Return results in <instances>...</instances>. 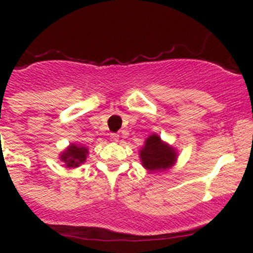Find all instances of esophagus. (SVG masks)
Here are the masks:
<instances>
[{
  "label": "esophagus",
  "mask_w": 253,
  "mask_h": 253,
  "mask_svg": "<svg viewBox=\"0 0 253 253\" xmlns=\"http://www.w3.org/2000/svg\"><path fill=\"white\" fill-rule=\"evenodd\" d=\"M110 139H112L113 141H118L119 140V134H118V133H112V134H110Z\"/></svg>",
  "instance_id": "34e87169"
}]
</instances>
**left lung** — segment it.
I'll return each instance as SVG.
<instances>
[{"mask_svg": "<svg viewBox=\"0 0 253 253\" xmlns=\"http://www.w3.org/2000/svg\"><path fill=\"white\" fill-rule=\"evenodd\" d=\"M143 165L150 171H161L170 168L176 161V152L172 147L161 140L158 135L152 134L145 141L140 151Z\"/></svg>", "mask_w": 253, "mask_h": 253, "instance_id": "1", "label": "left lung"}]
</instances>
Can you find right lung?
I'll return each instance as SVG.
<instances>
[{
	"label": "right lung",
	"mask_w": 253,
	"mask_h": 253,
	"mask_svg": "<svg viewBox=\"0 0 253 253\" xmlns=\"http://www.w3.org/2000/svg\"><path fill=\"white\" fill-rule=\"evenodd\" d=\"M88 150L83 146H77L72 144L71 146L68 147V150L60 156V159L65 163L68 168H76L80 164L85 162Z\"/></svg>",
	"instance_id": "1"
}]
</instances>
